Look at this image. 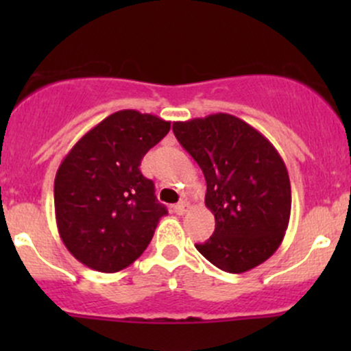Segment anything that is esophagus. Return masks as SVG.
I'll return each instance as SVG.
<instances>
[{
    "mask_svg": "<svg viewBox=\"0 0 351 351\" xmlns=\"http://www.w3.org/2000/svg\"><path fill=\"white\" fill-rule=\"evenodd\" d=\"M189 209H191V206H189L188 201H181V203L175 204V206H173V211H175L176 215H186Z\"/></svg>",
    "mask_w": 351,
    "mask_h": 351,
    "instance_id": "obj_1",
    "label": "esophagus"
}]
</instances>
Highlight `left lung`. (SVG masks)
<instances>
[{
    "mask_svg": "<svg viewBox=\"0 0 351 351\" xmlns=\"http://www.w3.org/2000/svg\"><path fill=\"white\" fill-rule=\"evenodd\" d=\"M173 134L206 180L216 229L196 249L224 272L257 267L277 251L289 226L291 180L263 134L229 114L173 123Z\"/></svg>",
    "mask_w": 351,
    "mask_h": 351,
    "instance_id": "1",
    "label": "left lung"
}]
</instances>
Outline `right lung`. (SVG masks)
<instances>
[{
	"instance_id": "1",
	"label": "right lung",
	"mask_w": 351,
	"mask_h": 351,
	"mask_svg": "<svg viewBox=\"0 0 351 351\" xmlns=\"http://www.w3.org/2000/svg\"><path fill=\"white\" fill-rule=\"evenodd\" d=\"M170 122L136 110L108 115L79 140L54 180L59 236L72 256L99 272H119L150 244L167 208L140 163Z\"/></svg>"
}]
</instances>
